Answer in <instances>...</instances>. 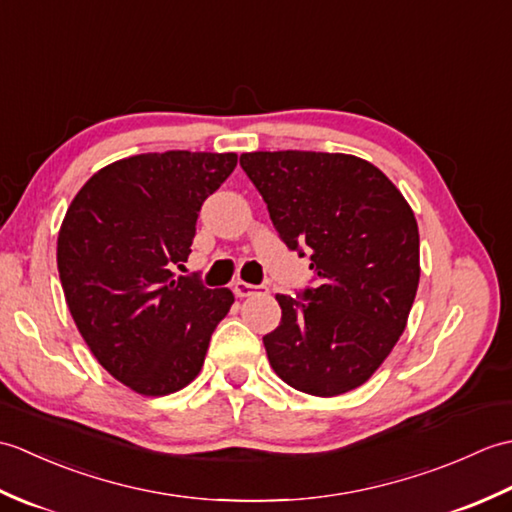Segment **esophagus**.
Masks as SVG:
<instances>
[{
    "label": "esophagus",
    "instance_id": "34e87169",
    "mask_svg": "<svg viewBox=\"0 0 512 512\" xmlns=\"http://www.w3.org/2000/svg\"><path fill=\"white\" fill-rule=\"evenodd\" d=\"M262 288V286H253V284H246V281H235L233 284V292H235V297H250V295H255V292Z\"/></svg>",
    "mask_w": 512,
    "mask_h": 512
}]
</instances>
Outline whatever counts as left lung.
Wrapping results in <instances>:
<instances>
[{
	"label": "left lung",
	"mask_w": 512,
	"mask_h": 512,
	"mask_svg": "<svg viewBox=\"0 0 512 512\" xmlns=\"http://www.w3.org/2000/svg\"><path fill=\"white\" fill-rule=\"evenodd\" d=\"M239 165L290 250L310 259L312 288L277 295L264 336L275 374L303 394L361 387L407 325L420 281L411 206L372 162L323 151H253Z\"/></svg>",
	"instance_id": "8db88e82"
}]
</instances>
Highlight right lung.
I'll use <instances>...</instances> for the list:
<instances>
[{"instance_id":"add662e5","label":"right lung","mask_w":512,"mask_h":512,"mask_svg":"<svg viewBox=\"0 0 512 512\" xmlns=\"http://www.w3.org/2000/svg\"><path fill=\"white\" fill-rule=\"evenodd\" d=\"M235 154L165 151L112 162L63 217L57 266L81 336L107 372L143 396L200 374L211 334L233 306L228 288L173 275L191 253L204 200Z\"/></svg>"}]
</instances>
